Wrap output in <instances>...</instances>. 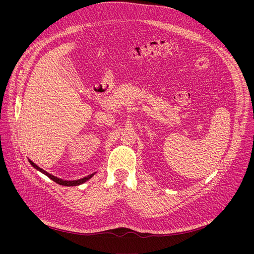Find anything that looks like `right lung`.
Wrapping results in <instances>:
<instances>
[{
  "instance_id": "add662e5",
  "label": "right lung",
  "mask_w": 254,
  "mask_h": 254,
  "mask_svg": "<svg viewBox=\"0 0 254 254\" xmlns=\"http://www.w3.org/2000/svg\"><path fill=\"white\" fill-rule=\"evenodd\" d=\"M29 162H30V164H31L36 170L40 171L41 173H43L44 175H46L48 178H50L52 181H54L55 183H57V184H59V185H62V186H77V185H81V184L85 183L86 181L89 180L92 176H94V174H91V175H89V176H87V177H84V178L79 179V180H76V181H64V180H61V179H59V178H57V177H55V176H53V175H51V174L45 172V171L42 170L40 167H38L37 165H35L31 160H29Z\"/></svg>"
}]
</instances>
